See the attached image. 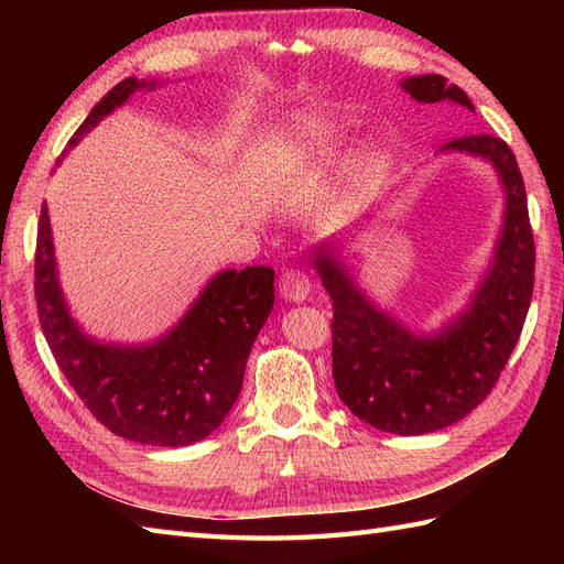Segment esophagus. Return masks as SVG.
Instances as JSON below:
<instances>
[{"instance_id": "34e87169", "label": "esophagus", "mask_w": 564, "mask_h": 564, "mask_svg": "<svg viewBox=\"0 0 564 564\" xmlns=\"http://www.w3.org/2000/svg\"><path fill=\"white\" fill-rule=\"evenodd\" d=\"M311 289H313V284H311V280H308V275H305V272H301V270H286V272H282V278H280V294H282V299L301 303V301L308 299Z\"/></svg>"}]
</instances>
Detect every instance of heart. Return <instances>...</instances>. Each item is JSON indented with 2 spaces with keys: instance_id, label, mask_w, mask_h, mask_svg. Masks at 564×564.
Segmentation results:
<instances>
[{
  "instance_id": "b5f03b06",
  "label": "heart",
  "mask_w": 564,
  "mask_h": 564,
  "mask_svg": "<svg viewBox=\"0 0 564 564\" xmlns=\"http://www.w3.org/2000/svg\"><path fill=\"white\" fill-rule=\"evenodd\" d=\"M338 131L327 117H301L292 124V148L301 162H329L336 155Z\"/></svg>"
}]
</instances>
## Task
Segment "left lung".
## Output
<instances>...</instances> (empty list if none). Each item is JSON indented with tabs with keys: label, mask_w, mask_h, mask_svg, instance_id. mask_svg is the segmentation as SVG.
<instances>
[{
	"label": "left lung",
	"mask_w": 564,
	"mask_h": 564,
	"mask_svg": "<svg viewBox=\"0 0 564 564\" xmlns=\"http://www.w3.org/2000/svg\"><path fill=\"white\" fill-rule=\"evenodd\" d=\"M423 106H458L470 98L442 75L402 79ZM440 152H464L497 169L506 207L497 251L464 313L437 334H414L367 299L329 251L315 256L334 305L332 367L338 398L383 433L423 435L468 416L499 381L513 352L534 289V235L518 160L489 133L460 135Z\"/></svg>",
	"instance_id": "obj_1"
}]
</instances>
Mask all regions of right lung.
<instances>
[{
  "label": "right lung",
  "mask_w": 564,
  "mask_h": 564,
  "mask_svg": "<svg viewBox=\"0 0 564 564\" xmlns=\"http://www.w3.org/2000/svg\"><path fill=\"white\" fill-rule=\"evenodd\" d=\"M155 79L127 77L98 100L67 143ZM67 152V150H65ZM275 270H220L174 329L152 344L117 346L84 334L63 299L46 202L37 226L35 299L42 332L84 406L119 437L185 447L214 433L242 390L256 336L275 303Z\"/></svg>",
  "instance_id": "add662e5"
}]
</instances>
